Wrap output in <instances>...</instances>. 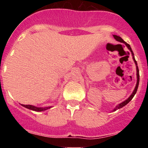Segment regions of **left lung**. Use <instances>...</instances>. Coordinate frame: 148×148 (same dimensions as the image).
Wrapping results in <instances>:
<instances>
[{
  "label": "left lung",
  "instance_id": "8db88e82",
  "mask_svg": "<svg viewBox=\"0 0 148 148\" xmlns=\"http://www.w3.org/2000/svg\"><path fill=\"white\" fill-rule=\"evenodd\" d=\"M114 36V38H115V39L117 40V41H120V42H122V43H124V44H125V45H126L127 46L128 49H130V51L131 53H132V58H133L134 62H135V64H136V67H137V78H138V80H137V84H136V86H135V89H134V91H133V92H132V95H130V97L128 98L127 99H126V100L125 101V102H122V103H121V104H119V105H117V107H115V109H114V111H116V110H118V109L122 108V107H123L124 106L126 105L127 104H128V103H129L130 102L131 100H132V98H133V97L135 96V94H136V92H137V90H138V85H139V82H140V74H139V69H138V64H137L136 60H135V56H134L133 51H132V49H131L130 46L129 44H127V43L125 42V41H123V39H122V38H121L120 36H116V35H114V36Z\"/></svg>",
  "mask_w": 148,
  "mask_h": 148
}]
</instances>
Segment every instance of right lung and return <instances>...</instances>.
I'll return each mask as SVG.
<instances>
[{
    "instance_id": "obj_1",
    "label": "right lung",
    "mask_w": 148,
    "mask_h": 148,
    "mask_svg": "<svg viewBox=\"0 0 148 148\" xmlns=\"http://www.w3.org/2000/svg\"><path fill=\"white\" fill-rule=\"evenodd\" d=\"M23 107H26V108L29 109V110H34V111L36 112H41V111H44V110H46L47 109L51 108V107H35V106L33 105H25V104H21Z\"/></svg>"
}]
</instances>
